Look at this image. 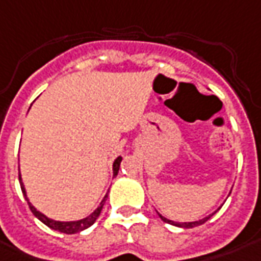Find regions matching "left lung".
I'll return each instance as SVG.
<instances>
[{
    "instance_id": "8db88e82",
    "label": "left lung",
    "mask_w": 261,
    "mask_h": 261,
    "mask_svg": "<svg viewBox=\"0 0 261 261\" xmlns=\"http://www.w3.org/2000/svg\"><path fill=\"white\" fill-rule=\"evenodd\" d=\"M213 214H214V213H213ZM213 214L207 216V217H204L203 220H198V221H191V223H175V221H171V220L163 217L161 214H159V216H160V219L163 220V221H166V223H168V224H174V226H178V227H184V228H191V227H197V226H200V224H204L205 221L210 219Z\"/></svg>"
}]
</instances>
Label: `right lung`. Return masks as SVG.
I'll return each mask as SVG.
<instances>
[{"mask_svg": "<svg viewBox=\"0 0 261 261\" xmlns=\"http://www.w3.org/2000/svg\"><path fill=\"white\" fill-rule=\"evenodd\" d=\"M121 157H118L116 161H114V166H113V170H114V175L118 174V170H120V163H121ZM19 178V184H21V190H22V194L25 196V200L28 201V198H27V193L25 189H24V184L21 181V174H18ZM106 198L107 196L104 197V200L101 201V204L94 210V213H91L88 217L83 220H79V221H56V220H51L48 219L47 216H44L42 213L37 212V208L34 207L30 201H28V205H30V208H31V212L33 214L37 217V219L42 221L45 226H48L49 228H53V230H57V231H61V233H65V234H75V233H80V231H83V230H86L90 226H93L94 223H95V220L98 219V216H100L101 210H102V205L106 203Z\"/></svg>", "mask_w": 261, "mask_h": 261, "instance_id": "add662e5", "label": "right lung"}]
</instances>
